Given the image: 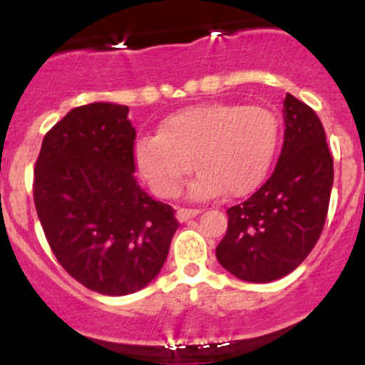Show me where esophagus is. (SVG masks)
<instances>
[{
    "instance_id": "obj_1",
    "label": "esophagus",
    "mask_w": 365,
    "mask_h": 365,
    "mask_svg": "<svg viewBox=\"0 0 365 365\" xmlns=\"http://www.w3.org/2000/svg\"><path fill=\"white\" fill-rule=\"evenodd\" d=\"M200 212H201L200 208H178V212H176V217H178L180 222H185V220L196 217Z\"/></svg>"
}]
</instances>
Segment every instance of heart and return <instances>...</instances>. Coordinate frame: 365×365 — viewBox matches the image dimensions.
I'll return each mask as SVG.
<instances>
[{
	"label": "heart",
	"instance_id": "heart-1",
	"mask_svg": "<svg viewBox=\"0 0 365 365\" xmlns=\"http://www.w3.org/2000/svg\"><path fill=\"white\" fill-rule=\"evenodd\" d=\"M279 135L277 114L264 106H192L165 118L159 135L138 143L135 164L153 192L164 200L180 192L192 165L200 171L190 185L192 196L212 197L224 190L240 197L267 176Z\"/></svg>",
	"mask_w": 365,
	"mask_h": 365
}]
</instances>
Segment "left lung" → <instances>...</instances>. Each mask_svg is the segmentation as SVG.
Segmentation results:
<instances>
[{"mask_svg": "<svg viewBox=\"0 0 365 365\" xmlns=\"http://www.w3.org/2000/svg\"><path fill=\"white\" fill-rule=\"evenodd\" d=\"M284 143L270 178L226 210L227 231L215 254L235 277L270 282L293 272L314 249L329 213L334 159L318 114L284 98Z\"/></svg>", "mask_w": 365, "mask_h": 365, "instance_id": "left-lung-1", "label": "left lung"}]
</instances>
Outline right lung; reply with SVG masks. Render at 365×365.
Here are the masks:
<instances>
[{
	"label": "right lung",
	"mask_w": 365,
	"mask_h": 365,
	"mask_svg": "<svg viewBox=\"0 0 365 365\" xmlns=\"http://www.w3.org/2000/svg\"><path fill=\"white\" fill-rule=\"evenodd\" d=\"M127 106L72 109L46 134L33 200L49 247L77 282L102 295L143 289L159 274L180 222L135 180Z\"/></svg>",
	"instance_id": "obj_1"
}]
</instances>
